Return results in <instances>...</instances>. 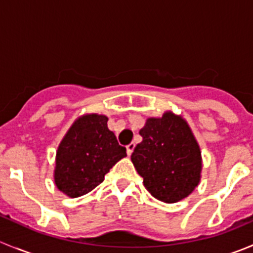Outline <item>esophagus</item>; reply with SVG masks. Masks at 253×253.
Returning <instances> with one entry per match:
<instances>
[{
	"label": "esophagus",
	"mask_w": 253,
	"mask_h": 253,
	"mask_svg": "<svg viewBox=\"0 0 253 253\" xmlns=\"http://www.w3.org/2000/svg\"><path fill=\"white\" fill-rule=\"evenodd\" d=\"M134 147H136V144L134 143H129L128 145L126 147V152H127V155H131L132 152H133Z\"/></svg>",
	"instance_id": "1"
}]
</instances>
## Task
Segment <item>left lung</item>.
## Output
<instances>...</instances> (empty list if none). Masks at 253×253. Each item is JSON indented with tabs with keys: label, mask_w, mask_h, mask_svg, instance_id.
<instances>
[{
	"label": "left lung",
	"mask_w": 253,
	"mask_h": 253,
	"mask_svg": "<svg viewBox=\"0 0 253 253\" xmlns=\"http://www.w3.org/2000/svg\"><path fill=\"white\" fill-rule=\"evenodd\" d=\"M143 141L131 160L153 197L175 203L187 197L201 178L202 159L197 141L185 120L172 112L150 117L139 131Z\"/></svg>",
	"instance_id": "obj_1"
}]
</instances>
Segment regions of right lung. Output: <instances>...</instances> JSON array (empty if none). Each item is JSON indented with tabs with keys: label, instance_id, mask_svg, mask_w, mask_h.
Here are the masks:
<instances>
[{
	"label": "right lung",
	"instance_id": "right-lung-1",
	"mask_svg": "<svg viewBox=\"0 0 253 253\" xmlns=\"http://www.w3.org/2000/svg\"><path fill=\"white\" fill-rule=\"evenodd\" d=\"M104 115H85L68 129L56 154L55 183L70 197L90 192L126 157Z\"/></svg>",
	"mask_w": 253,
	"mask_h": 253
}]
</instances>
